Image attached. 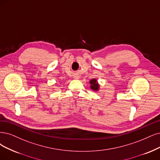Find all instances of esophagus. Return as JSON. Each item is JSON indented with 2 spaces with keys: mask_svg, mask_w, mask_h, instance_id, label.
<instances>
[{
  "mask_svg": "<svg viewBox=\"0 0 160 160\" xmlns=\"http://www.w3.org/2000/svg\"><path fill=\"white\" fill-rule=\"evenodd\" d=\"M74 79H79V76H77V75L74 76Z\"/></svg>",
  "mask_w": 160,
  "mask_h": 160,
  "instance_id": "esophagus-1",
  "label": "esophagus"
}]
</instances>
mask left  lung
Here are the masks:
<instances>
[{
    "instance_id": "1",
    "label": "left lung",
    "mask_w": 160,
    "mask_h": 160,
    "mask_svg": "<svg viewBox=\"0 0 160 160\" xmlns=\"http://www.w3.org/2000/svg\"><path fill=\"white\" fill-rule=\"evenodd\" d=\"M90 84H91L90 88H91V89L92 90H93V91H98L99 88V85L98 84L96 79L93 78V79L91 80L90 81Z\"/></svg>"
}]
</instances>
